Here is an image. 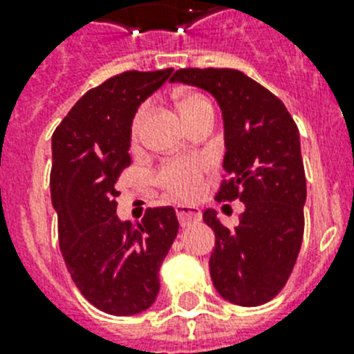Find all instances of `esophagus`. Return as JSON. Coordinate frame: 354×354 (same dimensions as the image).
<instances>
[{
	"label": "esophagus",
	"mask_w": 354,
	"mask_h": 354,
	"mask_svg": "<svg viewBox=\"0 0 354 354\" xmlns=\"http://www.w3.org/2000/svg\"><path fill=\"white\" fill-rule=\"evenodd\" d=\"M176 215L182 226H189L191 222H198L202 218V213L194 205H176Z\"/></svg>",
	"instance_id": "esophagus-1"
}]
</instances>
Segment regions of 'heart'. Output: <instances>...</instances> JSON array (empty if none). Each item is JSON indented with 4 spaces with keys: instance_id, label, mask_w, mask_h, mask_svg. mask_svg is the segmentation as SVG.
<instances>
[{
    "instance_id": "obj_1",
    "label": "heart",
    "mask_w": 354,
    "mask_h": 354,
    "mask_svg": "<svg viewBox=\"0 0 354 354\" xmlns=\"http://www.w3.org/2000/svg\"><path fill=\"white\" fill-rule=\"evenodd\" d=\"M178 110L182 113L185 124H189L193 119L209 112L213 108H211V102L200 93H183L178 99ZM147 113H149V106H141L139 112L136 113L132 121L133 139L139 138ZM202 172H204V163L200 160H176L161 167L158 182L161 183V187L167 189L169 193L178 196V198H191L198 191Z\"/></svg>"
}]
</instances>
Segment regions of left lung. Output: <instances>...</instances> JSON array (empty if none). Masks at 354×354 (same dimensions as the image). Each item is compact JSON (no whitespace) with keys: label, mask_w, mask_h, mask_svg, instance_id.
<instances>
[{"label":"left lung","mask_w":354,"mask_h":354,"mask_svg":"<svg viewBox=\"0 0 354 354\" xmlns=\"http://www.w3.org/2000/svg\"><path fill=\"white\" fill-rule=\"evenodd\" d=\"M171 82L215 97L224 121V180L216 200L239 198L241 224L227 230L215 209L204 222L215 232L209 272L216 292L241 307L270 301L285 286L301 248L307 180L299 130L285 104L236 69H178Z\"/></svg>","instance_id":"obj_1"}]
</instances>
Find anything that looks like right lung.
<instances>
[{
    "instance_id": "add662e5",
    "label": "right lung",
    "mask_w": 354,
    "mask_h": 354,
    "mask_svg": "<svg viewBox=\"0 0 354 354\" xmlns=\"http://www.w3.org/2000/svg\"><path fill=\"white\" fill-rule=\"evenodd\" d=\"M171 75V68L115 75L80 97L53 133L51 202L60 252L80 294L112 316L152 307L161 263L180 227L172 207L149 209L136 226L115 213V182L132 163L136 112Z\"/></svg>"
}]
</instances>
